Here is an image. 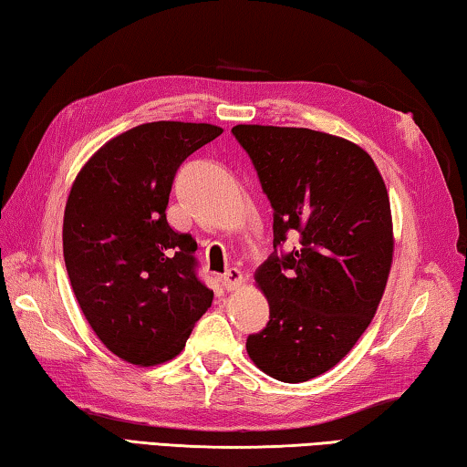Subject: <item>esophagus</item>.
Listing matches in <instances>:
<instances>
[{"label":"esophagus","mask_w":467,"mask_h":467,"mask_svg":"<svg viewBox=\"0 0 467 467\" xmlns=\"http://www.w3.org/2000/svg\"><path fill=\"white\" fill-rule=\"evenodd\" d=\"M221 281H223V287L227 291H238L244 285V275L238 271V268H229V271L221 276Z\"/></svg>","instance_id":"obj_1"}]
</instances>
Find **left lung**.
<instances>
[{"label":"left lung","mask_w":467,"mask_h":467,"mask_svg":"<svg viewBox=\"0 0 467 467\" xmlns=\"http://www.w3.org/2000/svg\"><path fill=\"white\" fill-rule=\"evenodd\" d=\"M275 209V250L254 273L271 309L246 342L260 371L301 383L330 371L371 324L394 260L389 196L363 147L304 127L235 125Z\"/></svg>","instance_id":"8db88e82"}]
</instances>
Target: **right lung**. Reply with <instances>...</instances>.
<instances>
[{"mask_svg":"<svg viewBox=\"0 0 467 467\" xmlns=\"http://www.w3.org/2000/svg\"><path fill=\"white\" fill-rule=\"evenodd\" d=\"M223 129L155 120L106 141L73 180L63 258L88 324L102 345L139 367L184 348L213 291L196 279V242L168 225L174 174Z\"/></svg>","mask_w":467,"mask_h":467,"instance_id":"obj_1","label":"right lung"}]
</instances>
